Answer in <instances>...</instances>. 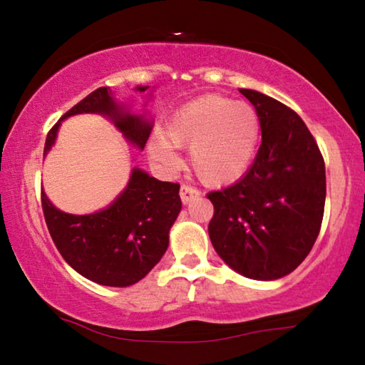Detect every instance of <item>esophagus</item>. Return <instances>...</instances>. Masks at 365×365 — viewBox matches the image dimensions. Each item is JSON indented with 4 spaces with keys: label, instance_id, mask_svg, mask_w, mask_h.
Here are the masks:
<instances>
[{
    "label": "esophagus",
    "instance_id": "34e87169",
    "mask_svg": "<svg viewBox=\"0 0 365 365\" xmlns=\"http://www.w3.org/2000/svg\"><path fill=\"white\" fill-rule=\"evenodd\" d=\"M201 195L200 190H196L193 187H190V185H182L180 187V197H182V202L183 205H188L191 200H195Z\"/></svg>",
    "mask_w": 365,
    "mask_h": 365
}]
</instances>
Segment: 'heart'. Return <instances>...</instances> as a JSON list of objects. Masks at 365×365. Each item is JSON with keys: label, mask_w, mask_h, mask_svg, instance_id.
Wrapping results in <instances>:
<instances>
[{"label": "heart", "mask_w": 365, "mask_h": 365, "mask_svg": "<svg viewBox=\"0 0 365 365\" xmlns=\"http://www.w3.org/2000/svg\"><path fill=\"white\" fill-rule=\"evenodd\" d=\"M165 135L173 146L191 148V168L202 183L220 187L248 170L261 141V119L250 104L207 95L177 110ZM170 145L154 137L150 153L159 164L174 168L177 156Z\"/></svg>", "instance_id": "obj_1"}]
</instances>
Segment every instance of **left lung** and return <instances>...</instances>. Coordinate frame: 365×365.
Instances as JSON below:
<instances>
[{
  "instance_id": "8db88e82",
  "label": "left lung",
  "mask_w": 365,
  "mask_h": 365,
  "mask_svg": "<svg viewBox=\"0 0 365 365\" xmlns=\"http://www.w3.org/2000/svg\"><path fill=\"white\" fill-rule=\"evenodd\" d=\"M261 119L262 143L237 183L207 197L209 238L228 267L252 280L288 275L311 252L325 207L322 153L301 117L256 90L240 88Z\"/></svg>"
}]
</instances>
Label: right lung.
Segmentation results:
<instances>
[{
  "instance_id": "add662e5",
  "label": "right lung",
  "mask_w": 365,
  "mask_h": 365,
  "mask_svg": "<svg viewBox=\"0 0 365 365\" xmlns=\"http://www.w3.org/2000/svg\"><path fill=\"white\" fill-rule=\"evenodd\" d=\"M146 91L148 86H137ZM96 113L108 115L138 150L150 138L153 120L132 114L114 101L108 86L95 90L61 117ZM61 120L48 132L45 151L56 141ZM180 185L160 182L133 169L125 190L95 214L59 211L41 191V207L49 235L61 256L80 275L106 287H130L148 275L169 246V230L182 209Z\"/></svg>"
}]
</instances>
